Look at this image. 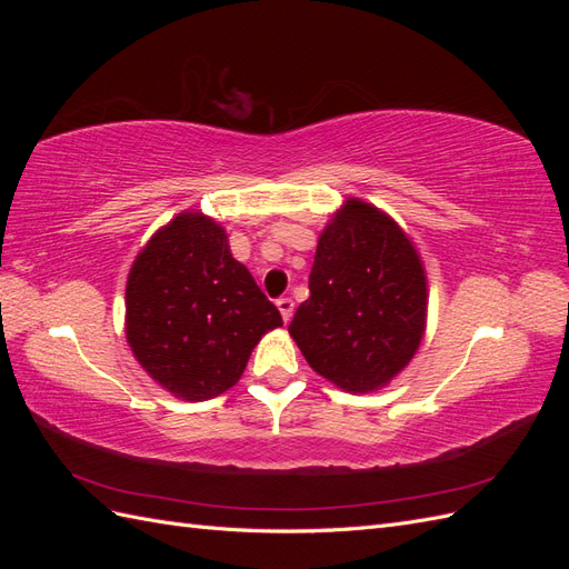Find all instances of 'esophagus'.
Returning <instances> with one entry per match:
<instances>
[{
	"mask_svg": "<svg viewBox=\"0 0 569 569\" xmlns=\"http://www.w3.org/2000/svg\"><path fill=\"white\" fill-rule=\"evenodd\" d=\"M278 308H280V313H282V320H284V322H289L291 316H295V301H291L289 297L278 299Z\"/></svg>",
	"mask_w": 569,
	"mask_h": 569,
	"instance_id": "esophagus-1",
	"label": "esophagus"
}]
</instances>
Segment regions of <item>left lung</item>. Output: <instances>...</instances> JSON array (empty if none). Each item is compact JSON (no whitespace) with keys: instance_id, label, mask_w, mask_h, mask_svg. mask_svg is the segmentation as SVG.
<instances>
[{"instance_id":"8db88e82","label":"left lung","mask_w":569,"mask_h":569,"mask_svg":"<svg viewBox=\"0 0 569 569\" xmlns=\"http://www.w3.org/2000/svg\"><path fill=\"white\" fill-rule=\"evenodd\" d=\"M308 297L289 335L318 375L343 391L387 387L416 356L427 278L408 234L372 203H347L320 232Z\"/></svg>"}]
</instances>
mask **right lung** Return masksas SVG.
Segmentation results:
<instances>
[{"mask_svg": "<svg viewBox=\"0 0 569 569\" xmlns=\"http://www.w3.org/2000/svg\"><path fill=\"white\" fill-rule=\"evenodd\" d=\"M274 327H282L280 311L232 258L213 218L184 211L137 253L126 337L137 363L178 399L206 401L234 387Z\"/></svg>", "mask_w": 569, "mask_h": 569, "instance_id": "1", "label": "right lung"}]
</instances>
